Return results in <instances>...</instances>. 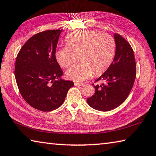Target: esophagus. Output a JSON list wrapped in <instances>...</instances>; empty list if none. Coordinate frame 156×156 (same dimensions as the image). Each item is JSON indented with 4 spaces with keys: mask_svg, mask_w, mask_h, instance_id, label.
<instances>
[{
    "mask_svg": "<svg viewBox=\"0 0 156 156\" xmlns=\"http://www.w3.org/2000/svg\"><path fill=\"white\" fill-rule=\"evenodd\" d=\"M75 86L77 87H80V86H83L84 84L83 83H74Z\"/></svg>",
    "mask_w": 156,
    "mask_h": 156,
    "instance_id": "obj_1",
    "label": "esophagus"
}]
</instances>
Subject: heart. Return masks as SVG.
<instances>
[{
  "label": "heart",
  "instance_id": "heart-1",
  "mask_svg": "<svg viewBox=\"0 0 156 156\" xmlns=\"http://www.w3.org/2000/svg\"><path fill=\"white\" fill-rule=\"evenodd\" d=\"M66 46L58 47L55 57L62 67H68L77 60L80 62L66 72L69 79L76 82L85 80L94 73L99 75L112 63L115 51V41L112 36L98 31H73L66 36Z\"/></svg>",
  "mask_w": 156,
  "mask_h": 156
}]
</instances>
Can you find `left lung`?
Segmentation results:
<instances>
[{
  "label": "left lung",
  "instance_id": "1",
  "mask_svg": "<svg viewBox=\"0 0 156 156\" xmlns=\"http://www.w3.org/2000/svg\"><path fill=\"white\" fill-rule=\"evenodd\" d=\"M114 58L106 72L96 80H104L105 84L94 85L95 94L87 98L89 106L101 112L112 110L123 103L136 76L135 57L130 44L118 34H114Z\"/></svg>",
  "mask_w": 156,
  "mask_h": 156
}]
</instances>
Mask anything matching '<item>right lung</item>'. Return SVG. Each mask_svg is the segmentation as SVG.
Segmentation results:
<instances>
[{
    "label": "right lung",
    "mask_w": 156,
    "mask_h": 156,
    "mask_svg": "<svg viewBox=\"0 0 156 156\" xmlns=\"http://www.w3.org/2000/svg\"><path fill=\"white\" fill-rule=\"evenodd\" d=\"M62 30L42 31L29 39L17 55L14 74L19 91L27 103L42 112L61 106L72 81L60 78L62 70L55 51Z\"/></svg>",
    "instance_id": "right-lung-1"
}]
</instances>
